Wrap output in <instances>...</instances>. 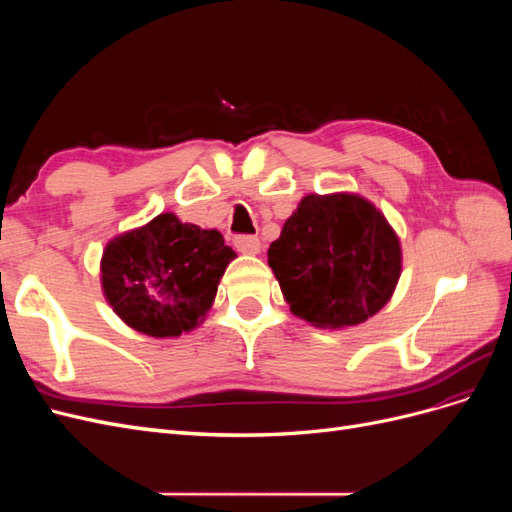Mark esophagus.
I'll use <instances>...</instances> for the list:
<instances>
[{
	"mask_svg": "<svg viewBox=\"0 0 512 512\" xmlns=\"http://www.w3.org/2000/svg\"><path fill=\"white\" fill-rule=\"evenodd\" d=\"M232 243H235V247L241 254H258L260 252V239L254 235H237L235 239H232Z\"/></svg>",
	"mask_w": 512,
	"mask_h": 512,
	"instance_id": "1",
	"label": "esophagus"
}]
</instances>
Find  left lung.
I'll return each mask as SVG.
<instances>
[{
  "label": "left lung",
  "instance_id": "left-lung-1",
  "mask_svg": "<svg viewBox=\"0 0 512 512\" xmlns=\"http://www.w3.org/2000/svg\"><path fill=\"white\" fill-rule=\"evenodd\" d=\"M267 256L290 312L320 329L352 327L378 314L401 273L393 228L354 194L305 196Z\"/></svg>",
  "mask_w": 512,
  "mask_h": 512
}]
</instances>
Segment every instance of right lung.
<instances>
[{"instance_id":"right-lung-1","label":"right lung","mask_w":512,"mask_h":512,"mask_svg":"<svg viewBox=\"0 0 512 512\" xmlns=\"http://www.w3.org/2000/svg\"><path fill=\"white\" fill-rule=\"evenodd\" d=\"M237 254L218 230L162 213L106 245L102 288L115 314L151 337H177L207 314Z\"/></svg>"}]
</instances>
